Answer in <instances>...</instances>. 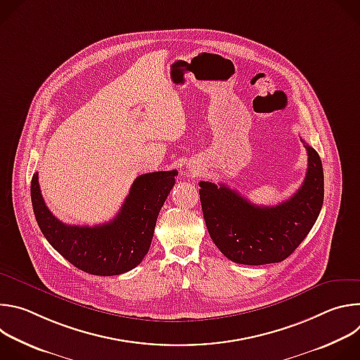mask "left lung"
<instances>
[{
	"label": "left lung",
	"instance_id": "1",
	"mask_svg": "<svg viewBox=\"0 0 360 360\" xmlns=\"http://www.w3.org/2000/svg\"><path fill=\"white\" fill-rule=\"evenodd\" d=\"M304 148V181L293 196L275 207H258L224 184L199 182L205 224L214 243L232 262H282L311 232L323 205V168L319 153L309 145Z\"/></svg>",
	"mask_w": 360,
	"mask_h": 360
}]
</instances>
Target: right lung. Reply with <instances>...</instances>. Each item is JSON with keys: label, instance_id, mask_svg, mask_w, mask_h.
<instances>
[{"label": "right lung", "instance_id": "1", "mask_svg": "<svg viewBox=\"0 0 360 360\" xmlns=\"http://www.w3.org/2000/svg\"><path fill=\"white\" fill-rule=\"evenodd\" d=\"M176 175L178 171L139 175L112 221L78 226L67 225L51 214L41 195L38 174H34V215L49 245L75 268L98 276L121 275L138 266L148 253L160 211Z\"/></svg>", "mask_w": 360, "mask_h": 360}]
</instances>
